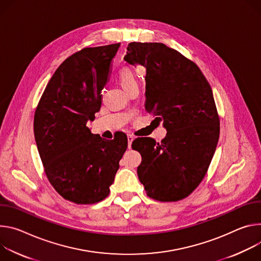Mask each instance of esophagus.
Segmentation results:
<instances>
[{
    "label": "esophagus",
    "mask_w": 261,
    "mask_h": 261,
    "mask_svg": "<svg viewBox=\"0 0 261 261\" xmlns=\"http://www.w3.org/2000/svg\"><path fill=\"white\" fill-rule=\"evenodd\" d=\"M134 141V136L132 135H127V143H128V148L132 147V143Z\"/></svg>",
    "instance_id": "1"
}]
</instances>
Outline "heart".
Listing matches in <instances>:
<instances>
[{
  "mask_svg": "<svg viewBox=\"0 0 261 261\" xmlns=\"http://www.w3.org/2000/svg\"><path fill=\"white\" fill-rule=\"evenodd\" d=\"M118 79L125 91H128L132 87L138 85L137 77H136L135 73L128 67H123L122 69H120V71L118 73Z\"/></svg>",
  "mask_w": 261,
  "mask_h": 261,
  "instance_id": "1",
  "label": "heart"
}]
</instances>
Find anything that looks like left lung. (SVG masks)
Wrapping results in <instances>:
<instances>
[{
	"instance_id": "left-lung-1",
	"label": "left lung",
	"mask_w": 261,
	"mask_h": 261,
	"mask_svg": "<svg viewBox=\"0 0 261 261\" xmlns=\"http://www.w3.org/2000/svg\"><path fill=\"white\" fill-rule=\"evenodd\" d=\"M126 49V63L146 68V111L164 120L167 129L162 143L133 142L142 151L139 180L154 200H181L204 178L219 141L211 85L194 62L163 43L130 42Z\"/></svg>"
}]
</instances>
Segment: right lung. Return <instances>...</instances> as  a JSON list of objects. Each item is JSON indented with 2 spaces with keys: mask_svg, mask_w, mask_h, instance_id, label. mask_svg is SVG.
Returning a JSON list of instances; mask_svg holds the SVG:
<instances>
[{
  "mask_svg": "<svg viewBox=\"0 0 261 261\" xmlns=\"http://www.w3.org/2000/svg\"><path fill=\"white\" fill-rule=\"evenodd\" d=\"M120 43L86 47L57 68L34 116V136L46 177L64 199L92 204L110 193L127 138L107 141L87 122L100 110L101 90L109 81Z\"/></svg>",
  "mask_w": 261,
  "mask_h": 261,
  "instance_id": "right-lung-1",
  "label": "right lung"
}]
</instances>
